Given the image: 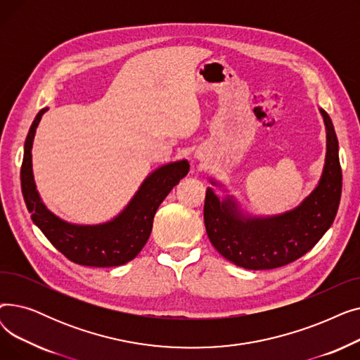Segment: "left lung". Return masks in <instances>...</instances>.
<instances>
[{"mask_svg": "<svg viewBox=\"0 0 360 360\" xmlns=\"http://www.w3.org/2000/svg\"><path fill=\"white\" fill-rule=\"evenodd\" d=\"M327 132L323 174L314 191L295 209L274 216H251L233 195L219 198L207 188L204 224L213 247L238 267L271 270L311 251L334 221L342 197L338 140L328 113L319 108ZM212 185L221 186L216 179Z\"/></svg>", "mask_w": 360, "mask_h": 360, "instance_id": "obj_1", "label": "left lung"}]
</instances>
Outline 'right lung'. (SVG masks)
<instances>
[{
	"label": "right lung",
	"mask_w": 360,
	"mask_h": 360,
	"mask_svg": "<svg viewBox=\"0 0 360 360\" xmlns=\"http://www.w3.org/2000/svg\"><path fill=\"white\" fill-rule=\"evenodd\" d=\"M44 108L37 113L25 141L22 165V191L33 223L48 240L68 259L89 267H117L136 258L146 245L153 219L170 190L188 174L186 159L166 163L146 176L122 212L99 224H75L60 219L46 209L36 190L32 169V147Z\"/></svg>",
	"instance_id": "obj_1"
}]
</instances>
